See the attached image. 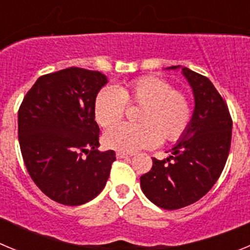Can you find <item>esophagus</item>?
Returning <instances> with one entry per match:
<instances>
[{"label": "esophagus", "instance_id": "34e87169", "mask_svg": "<svg viewBox=\"0 0 250 250\" xmlns=\"http://www.w3.org/2000/svg\"><path fill=\"white\" fill-rule=\"evenodd\" d=\"M134 154H130V152H124V151H118L116 152V158L118 159H125V158H130Z\"/></svg>", "mask_w": 250, "mask_h": 250}]
</instances>
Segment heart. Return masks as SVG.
I'll use <instances>...</instances> for the list:
<instances>
[{
  "label": "heart",
  "instance_id": "b5f03b06",
  "mask_svg": "<svg viewBox=\"0 0 250 250\" xmlns=\"http://www.w3.org/2000/svg\"><path fill=\"white\" fill-rule=\"evenodd\" d=\"M127 106H140L136 120L140 124H119L105 132L107 147L135 152L155 146L159 141L179 140L191 120V103L182 90L173 89L167 81L143 76L115 89L106 86L95 98L94 115L101 127L119 123Z\"/></svg>",
  "mask_w": 250,
  "mask_h": 250
}]
</instances>
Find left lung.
<instances>
[{"mask_svg": "<svg viewBox=\"0 0 250 250\" xmlns=\"http://www.w3.org/2000/svg\"><path fill=\"white\" fill-rule=\"evenodd\" d=\"M183 74L195 98L193 119L169 150L171 155L164 160L152 158L151 170L140 178L147 199L167 210L193 204L210 190L224 169L231 143L233 120L224 99L208 77L188 67H183Z\"/></svg>", "mask_w": 250, "mask_h": 250, "instance_id": "obj_1", "label": "left lung"}]
</instances>
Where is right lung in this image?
<instances>
[{"instance_id": "obj_1", "label": "right lung", "mask_w": 250, "mask_h": 250, "mask_svg": "<svg viewBox=\"0 0 250 250\" xmlns=\"http://www.w3.org/2000/svg\"><path fill=\"white\" fill-rule=\"evenodd\" d=\"M105 75L68 67L37 79L19 109V141L31 179L63 205H81L100 194L115 151H99L95 98Z\"/></svg>"}]
</instances>
